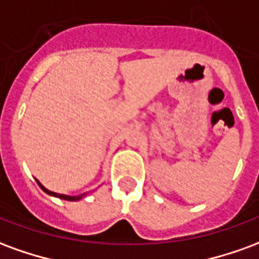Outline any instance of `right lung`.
Wrapping results in <instances>:
<instances>
[{"mask_svg":"<svg viewBox=\"0 0 259 259\" xmlns=\"http://www.w3.org/2000/svg\"><path fill=\"white\" fill-rule=\"evenodd\" d=\"M36 182H37V185L40 186V189H41V190L44 191V193H47L48 195H53V197H57V198H61V200H66V201H79V200H81L83 197H85V195H87V193H83V194H80V195L59 194V193H54V191H51V190H48V189H46V187H44V186H42L41 183H40V182H38V180H37V179H36Z\"/></svg>","mask_w":259,"mask_h":259,"instance_id":"add662e5","label":"right lung"}]
</instances>
